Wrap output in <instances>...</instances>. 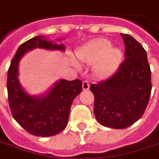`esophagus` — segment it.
<instances>
[{
    "instance_id": "34e87169",
    "label": "esophagus",
    "mask_w": 159,
    "mask_h": 159,
    "mask_svg": "<svg viewBox=\"0 0 159 159\" xmlns=\"http://www.w3.org/2000/svg\"><path fill=\"white\" fill-rule=\"evenodd\" d=\"M89 87L90 84L87 81H84V82H82V90H83V91H87V90L89 89Z\"/></svg>"
}]
</instances>
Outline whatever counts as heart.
<instances>
[{"label":"heart","mask_w":159,"mask_h":159,"mask_svg":"<svg viewBox=\"0 0 159 159\" xmlns=\"http://www.w3.org/2000/svg\"><path fill=\"white\" fill-rule=\"evenodd\" d=\"M77 58L82 62L94 67L95 76L99 79L111 77L118 69L123 54L120 48L111 47V42L105 39H99L83 46L77 52Z\"/></svg>","instance_id":"heart-1"}]
</instances>
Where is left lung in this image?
Masks as SVG:
<instances>
[{"mask_svg":"<svg viewBox=\"0 0 159 159\" xmlns=\"http://www.w3.org/2000/svg\"><path fill=\"white\" fill-rule=\"evenodd\" d=\"M125 45V60L106 81L92 84L94 114L102 125L125 129L139 120L150 98L151 71L147 53L132 36L120 34Z\"/></svg>","mask_w":159,"mask_h":159,"instance_id":"8db88e82","label":"left lung"}]
</instances>
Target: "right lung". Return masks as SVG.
<instances>
[{
    "mask_svg": "<svg viewBox=\"0 0 159 159\" xmlns=\"http://www.w3.org/2000/svg\"><path fill=\"white\" fill-rule=\"evenodd\" d=\"M37 48L64 52L66 47L42 35L35 36L19 47L7 75L9 106L13 118L28 133L49 137L57 134L67 126L71 106L82 92V82L78 79H60L43 94L32 96L27 93L19 80V63L27 52Z\"/></svg>",
    "mask_w": 159,
    "mask_h": 159,
    "instance_id": "add662e5",
    "label": "right lung"
}]
</instances>
